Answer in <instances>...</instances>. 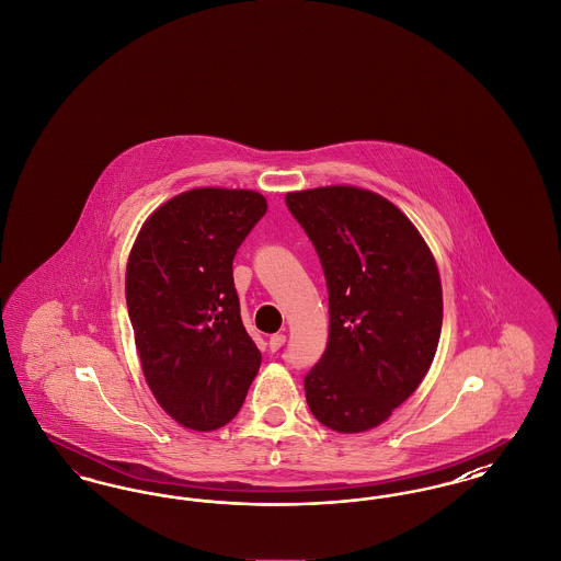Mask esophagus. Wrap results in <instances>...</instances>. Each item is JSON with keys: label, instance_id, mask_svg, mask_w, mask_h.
<instances>
[{"label": "esophagus", "instance_id": "esophagus-1", "mask_svg": "<svg viewBox=\"0 0 561 561\" xmlns=\"http://www.w3.org/2000/svg\"><path fill=\"white\" fill-rule=\"evenodd\" d=\"M286 345V334H271L268 336V348L271 351H279V348L284 347Z\"/></svg>", "mask_w": 561, "mask_h": 561}]
</instances>
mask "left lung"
<instances>
[{
  "mask_svg": "<svg viewBox=\"0 0 561 561\" xmlns=\"http://www.w3.org/2000/svg\"><path fill=\"white\" fill-rule=\"evenodd\" d=\"M320 256L330 334L305 376L321 425L357 433L380 425L425 378L444 302L433 254L391 202L357 187L286 195Z\"/></svg>",
  "mask_w": 561,
  "mask_h": 561,
  "instance_id": "obj_1",
  "label": "left lung"
}]
</instances>
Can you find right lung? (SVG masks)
Listing matches in <instances>:
<instances>
[{"label":"right lung","instance_id":"obj_1","mask_svg":"<svg viewBox=\"0 0 561 561\" xmlns=\"http://www.w3.org/2000/svg\"><path fill=\"white\" fill-rule=\"evenodd\" d=\"M267 213L248 188H193L147 218L126 268L142 373L183 427L227 425L261 368L233 284L241 241Z\"/></svg>","mask_w":561,"mask_h":561}]
</instances>
